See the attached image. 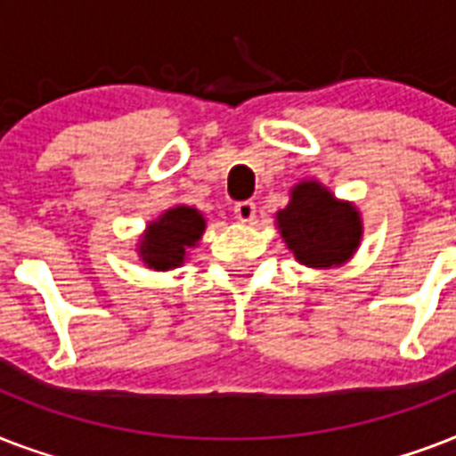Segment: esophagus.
<instances>
[{"instance_id":"1","label":"esophagus","mask_w":456,"mask_h":456,"mask_svg":"<svg viewBox=\"0 0 456 456\" xmlns=\"http://www.w3.org/2000/svg\"><path fill=\"white\" fill-rule=\"evenodd\" d=\"M234 215L241 222H253L256 220V203L253 200H239L234 206Z\"/></svg>"}]
</instances>
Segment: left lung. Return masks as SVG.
Returning a JSON list of instances; mask_svg holds the SVG:
<instances>
[{
	"instance_id": "8db88e82",
	"label": "left lung",
	"mask_w": 456,
	"mask_h": 456,
	"mask_svg": "<svg viewBox=\"0 0 456 456\" xmlns=\"http://www.w3.org/2000/svg\"><path fill=\"white\" fill-rule=\"evenodd\" d=\"M279 229L300 263L331 267L346 263L360 246L362 222L350 203H340L317 182L293 189L291 203L279 210Z\"/></svg>"
}]
</instances>
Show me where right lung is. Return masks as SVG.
Wrapping results in <instances>:
<instances>
[{
  "instance_id": "right-lung-1",
  "label": "right lung",
  "mask_w": 456,
  "mask_h": 456,
  "mask_svg": "<svg viewBox=\"0 0 456 456\" xmlns=\"http://www.w3.org/2000/svg\"><path fill=\"white\" fill-rule=\"evenodd\" d=\"M206 229V220L199 210L179 206L156 220L142 241V257L153 270H170L184 260L186 248L199 241Z\"/></svg>"
}]
</instances>
